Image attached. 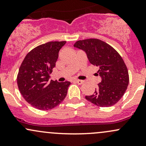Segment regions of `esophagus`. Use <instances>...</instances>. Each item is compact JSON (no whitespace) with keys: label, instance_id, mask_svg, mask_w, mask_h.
<instances>
[{"label":"esophagus","instance_id":"esophagus-1","mask_svg":"<svg viewBox=\"0 0 146 146\" xmlns=\"http://www.w3.org/2000/svg\"><path fill=\"white\" fill-rule=\"evenodd\" d=\"M75 82L76 83H78V84H82L84 83L83 80H75Z\"/></svg>","mask_w":146,"mask_h":146}]
</instances>
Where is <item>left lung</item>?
Segmentation results:
<instances>
[{"instance_id": "left-lung-1", "label": "left lung", "mask_w": 146, "mask_h": 146, "mask_svg": "<svg viewBox=\"0 0 146 146\" xmlns=\"http://www.w3.org/2000/svg\"><path fill=\"white\" fill-rule=\"evenodd\" d=\"M73 46L86 53L89 62L98 68L101 82L88 101L100 107L115 105L123 97L129 83L128 71L124 62L115 49L95 38L77 41Z\"/></svg>"}]
</instances>
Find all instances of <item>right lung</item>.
<instances>
[{"instance_id": "right-lung-1", "label": "right lung", "mask_w": 146, "mask_h": 146, "mask_svg": "<svg viewBox=\"0 0 146 146\" xmlns=\"http://www.w3.org/2000/svg\"><path fill=\"white\" fill-rule=\"evenodd\" d=\"M66 41L39 45L25 56L17 76L18 89L29 104L41 110L52 109L66 98L70 82L49 81L58 53Z\"/></svg>"}]
</instances>
